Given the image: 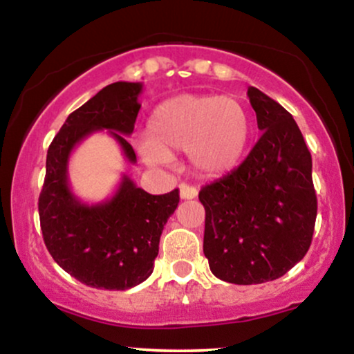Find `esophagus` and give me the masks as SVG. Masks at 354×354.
I'll use <instances>...</instances> for the list:
<instances>
[{
  "label": "esophagus",
  "mask_w": 354,
  "mask_h": 354,
  "mask_svg": "<svg viewBox=\"0 0 354 354\" xmlns=\"http://www.w3.org/2000/svg\"><path fill=\"white\" fill-rule=\"evenodd\" d=\"M180 196L181 200H194L198 196V189L194 186L183 183V185H180Z\"/></svg>",
  "instance_id": "obj_1"
}]
</instances>
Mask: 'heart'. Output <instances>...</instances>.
<instances>
[{"instance_id":"obj_1","label":"heart","mask_w":354,"mask_h":354,"mask_svg":"<svg viewBox=\"0 0 354 354\" xmlns=\"http://www.w3.org/2000/svg\"><path fill=\"white\" fill-rule=\"evenodd\" d=\"M251 124L245 106L219 95H180L153 109L146 126L143 156L161 165L188 151L189 163L205 176L233 169L248 148Z\"/></svg>"}]
</instances>
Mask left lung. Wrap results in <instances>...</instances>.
Instances as JSON below:
<instances>
[{
    "label": "left lung",
    "mask_w": 354,
    "mask_h": 354,
    "mask_svg": "<svg viewBox=\"0 0 354 354\" xmlns=\"http://www.w3.org/2000/svg\"><path fill=\"white\" fill-rule=\"evenodd\" d=\"M248 98L263 135L246 160L203 186V251L216 278L234 284L273 281L311 245L316 193L311 154L293 116L258 88Z\"/></svg>",
    "instance_id": "8db88e82"
}]
</instances>
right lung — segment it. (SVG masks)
Returning <instances> with one entry per match:
<instances>
[{
    "mask_svg": "<svg viewBox=\"0 0 354 354\" xmlns=\"http://www.w3.org/2000/svg\"><path fill=\"white\" fill-rule=\"evenodd\" d=\"M141 91L143 83L108 84L66 118L48 149L38 203L44 245L66 273L100 290H129L148 279L166 221L180 203L178 189L149 194L128 174L103 203H83L70 188L71 151L101 129H108L126 160L136 163L124 136L135 129Z\"/></svg>",
    "mask_w": 354,
    "mask_h": 354,
    "instance_id": "obj_1",
    "label": "right lung"
}]
</instances>
